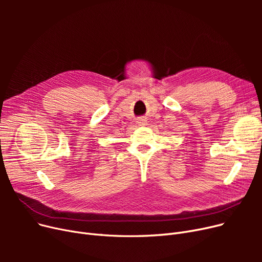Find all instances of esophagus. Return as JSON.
<instances>
[{"label":"esophagus","instance_id":"1","mask_svg":"<svg viewBox=\"0 0 262 262\" xmlns=\"http://www.w3.org/2000/svg\"><path fill=\"white\" fill-rule=\"evenodd\" d=\"M138 124H139V125H145L146 120L143 119V118H140V119H138Z\"/></svg>","mask_w":262,"mask_h":262}]
</instances>
